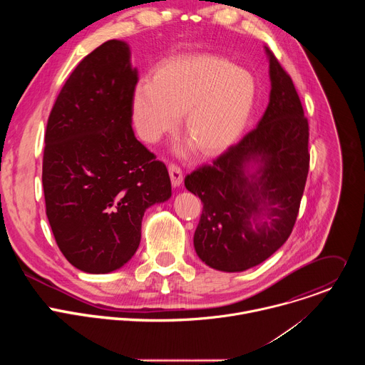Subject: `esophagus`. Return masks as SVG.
Segmentation results:
<instances>
[{
  "label": "esophagus",
  "instance_id": "obj_1",
  "mask_svg": "<svg viewBox=\"0 0 365 365\" xmlns=\"http://www.w3.org/2000/svg\"><path fill=\"white\" fill-rule=\"evenodd\" d=\"M169 173H170V179H172V185L176 187V186H180L182 182H183V172L182 169L175 165V163H170L169 165Z\"/></svg>",
  "mask_w": 365,
  "mask_h": 365
}]
</instances>
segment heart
<instances>
[{
  "mask_svg": "<svg viewBox=\"0 0 365 365\" xmlns=\"http://www.w3.org/2000/svg\"><path fill=\"white\" fill-rule=\"evenodd\" d=\"M254 76L214 55L173 58L143 79L134 93V117L143 138L154 141L178 124L205 154L231 145L242 133L254 107Z\"/></svg>",
  "mask_w": 365,
  "mask_h": 365,
  "instance_id": "heart-1",
  "label": "heart"
}]
</instances>
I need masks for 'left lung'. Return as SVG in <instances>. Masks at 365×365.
Here are the masks:
<instances>
[{
  "instance_id": "obj_1",
  "label": "left lung",
  "mask_w": 365,
  "mask_h": 365,
  "mask_svg": "<svg viewBox=\"0 0 365 365\" xmlns=\"http://www.w3.org/2000/svg\"><path fill=\"white\" fill-rule=\"evenodd\" d=\"M270 102L258 125L212 165L185 178L203 203L193 235L202 262L220 272L263 263L294 227L309 172V124L292 78L273 51ZM257 169L247 173L252 163Z\"/></svg>"
}]
</instances>
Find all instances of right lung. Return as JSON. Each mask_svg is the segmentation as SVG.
Masks as SVG:
<instances>
[{
  "label": "right lung",
  "instance_id": "obj_1",
  "mask_svg": "<svg viewBox=\"0 0 365 365\" xmlns=\"http://www.w3.org/2000/svg\"><path fill=\"white\" fill-rule=\"evenodd\" d=\"M137 82L128 44L108 40L75 68L47 120L46 215L62 254L85 273L130 262L145 210L172 196L166 165L131 127Z\"/></svg>",
  "mask_w": 365,
  "mask_h": 365
}]
</instances>
